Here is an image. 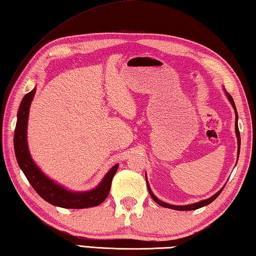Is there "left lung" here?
Instances as JSON below:
<instances>
[{"instance_id":"8db88e82","label":"left lung","mask_w":256,"mask_h":256,"mask_svg":"<svg viewBox=\"0 0 256 256\" xmlns=\"http://www.w3.org/2000/svg\"><path fill=\"white\" fill-rule=\"evenodd\" d=\"M228 98L230 100V102H231L232 106L234 108V111H235V132H236V136H238V155L240 154V146H241V136H240V131H238V111H236V108H235V104H234V101H233V98L228 93H226ZM148 181V178H146ZM148 192H150V195H151L152 198L154 200L155 202H156L158 205H161V206L163 208H172V210H176V211H192V210H198L200 208H203L205 206V205H208L210 203H212L215 198H216L220 194H221V192L223 191V188L220 190V191L218 193H215L213 196H211L208 200H204V201H201V202H198V203H194V204H190V205H184V206H176V205H171V204H168V203H164L162 201H160V200L155 196V195L153 194V192L151 191V188H150L148 184Z\"/></svg>"}]
</instances>
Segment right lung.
I'll use <instances>...</instances> for the list:
<instances>
[{"label": "right lung", "mask_w": 256, "mask_h": 256, "mask_svg": "<svg viewBox=\"0 0 256 256\" xmlns=\"http://www.w3.org/2000/svg\"><path fill=\"white\" fill-rule=\"evenodd\" d=\"M35 94V88L23 98L18 112V122L14 132V151L18 166L28 180L30 184L40 196L55 206L64 208H86L98 206L104 202L111 190L114 174L118 164H115L102 180L96 188L88 192H70L41 172L30 155L26 141V128L30 105Z\"/></svg>", "instance_id": "obj_1"}]
</instances>
